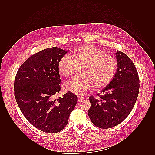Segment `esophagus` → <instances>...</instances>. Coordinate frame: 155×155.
Wrapping results in <instances>:
<instances>
[{
    "label": "esophagus",
    "mask_w": 155,
    "mask_h": 155,
    "mask_svg": "<svg viewBox=\"0 0 155 155\" xmlns=\"http://www.w3.org/2000/svg\"><path fill=\"white\" fill-rule=\"evenodd\" d=\"M84 99V98L83 97H78V102H81V101H83Z\"/></svg>",
    "instance_id": "esophagus-1"
}]
</instances>
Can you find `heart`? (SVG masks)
Listing matches in <instances>:
<instances>
[{"instance_id":"obj_1","label":"heart","mask_w":155,"mask_h":155,"mask_svg":"<svg viewBox=\"0 0 155 155\" xmlns=\"http://www.w3.org/2000/svg\"><path fill=\"white\" fill-rule=\"evenodd\" d=\"M77 67H82L80 77L66 82V91L77 94H82L91 90L103 89L109 84L116 75L118 62L106 52L94 46L81 45L72 52L71 58L64 56L57 64L58 72L64 77H71Z\"/></svg>"}]
</instances>
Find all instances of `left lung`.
<instances>
[{"mask_svg":"<svg viewBox=\"0 0 155 155\" xmlns=\"http://www.w3.org/2000/svg\"><path fill=\"white\" fill-rule=\"evenodd\" d=\"M118 68L113 81L98 98L89 97L88 114L95 126L110 128L122 123L133 110L139 92V77L131 59L117 51Z\"/></svg>","mask_w":155,"mask_h":155,"instance_id":"8db88e82","label":"left lung"}]
</instances>
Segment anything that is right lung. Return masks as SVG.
<instances>
[{"mask_svg":"<svg viewBox=\"0 0 155 155\" xmlns=\"http://www.w3.org/2000/svg\"><path fill=\"white\" fill-rule=\"evenodd\" d=\"M67 51L52 47L32 54L20 67L15 78L18 106L29 123L42 132L56 133L63 129L77 103V97L70 91L55 97L61 83L57 64Z\"/></svg>","mask_w":155,"mask_h":155,"instance_id":"1","label":"right lung"}]
</instances>
